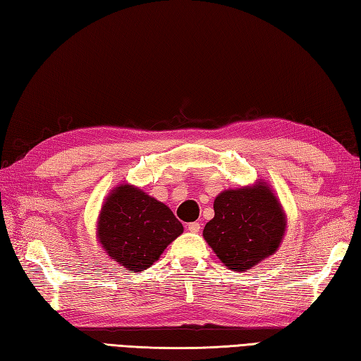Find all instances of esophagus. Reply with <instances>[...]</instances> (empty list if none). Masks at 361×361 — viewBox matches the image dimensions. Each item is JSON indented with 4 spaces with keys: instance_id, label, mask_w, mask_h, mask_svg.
<instances>
[{
    "instance_id": "obj_1",
    "label": "esophagus",
    "mask_w": 361,
    "mask_h": 361,
    "mask_svg": "<svg viewBox=\"0 0 361 361\" xmlns=\"http://www.w3.org/2000/svg\"><path fill=\"white\" fill-rule=\"evenodd\" d=\"M188 229H189L190 233H200L202 225L198 224V221H192V224H189V225H188Z\"/></svg>"
}]
</instances>
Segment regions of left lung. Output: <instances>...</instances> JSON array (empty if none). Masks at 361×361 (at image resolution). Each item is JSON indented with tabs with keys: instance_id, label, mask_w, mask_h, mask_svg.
<instances>
[{
	"instance_id": "1",
	"label": "left lung",
	"mask_w": 361,
	"mask_h": 361,
	"mask_svg": "<svg viewBox=\"0 0 361 361\" xmlns=\"http://www.w3.org/2000/svg\"><path fill=\"white\" fill-rule=\"evenodd\" d=\"M287 216L270 185L226 189L214 200V219L203 237L231 271H247L273 256L283 240Z\"/></svg>"
}]
</instances>
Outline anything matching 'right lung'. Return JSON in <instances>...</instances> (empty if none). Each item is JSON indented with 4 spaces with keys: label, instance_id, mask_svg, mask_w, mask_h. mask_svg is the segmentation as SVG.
Masks as SVG:
<instances>
[{
    "label": "right lung",
    "instance_id": "add662e5",
    "mask_svg": "<svg viewBox=\"0 0 361 361\" xmlns=\"http://www.w3.org/2000/svg\"><path fill=\"white\" fill-rule=\"evenodd\" d=\"M183 225L169 206L130 183L114 188L99 212L96 237L114 262L142 271L159 259Z\"/></svg>",
    "mask_w": 361,
    "mask_h": 361
}]
</instances>
